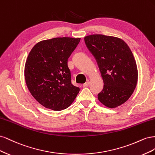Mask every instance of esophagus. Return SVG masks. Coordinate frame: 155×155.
<instances>
[{
    "mask_svg": "<svg viewBox=\"0 0 155 155\" xmlns=\"http://www.w3.org/2000/svg\"><path fill=\"white\" fill-rule=\"evenodd\" d=\"M89 84H90V81H87L85 83L83 84V87H88L89 85Z\"/></svg>",
    "mask_w": 155,
    "mask_h": 155,
    "instance_id": "esophagus-1",
    "label": "esophagus"
}]
</instances>
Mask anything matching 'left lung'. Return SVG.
<instances>
[{"instance_id":"left-lung-1","label":"left lung","mask_w":155,"mask_h":155,"mask_svg":"<svg viewBox=\"0 0 155 155\" xmlns=\"http://www.w3.org/2000/svg\"><path fill=\"white\" fill-rule=\"evenodd\" d=\"M84 39L104 83L98 100L109 108L122 105L133 94L138 81L137 63L129 46L118 37L101 34L88 35Z\"/></svg>"}]
</instances>
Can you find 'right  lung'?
Listing matches in <instances>:
<instances>
[{
  "label": "right lung",
  "instance_id": "obj_1",
  "mask_svg": "<svg viewBox=\"0 0 155 155\" xmlns=\"http://www.w3.org/2000/svg\"><path fill=\"white\" fill-rule=\"evenodd\" d=\"M80 39L64 37L41 41L30 51L25 67L26 85L32 96L47 109H67L79 92L71 83L67 62Z\"/></svg>",
  "mask_w": 155,
  "mask_h": 155
}]
</instances>
